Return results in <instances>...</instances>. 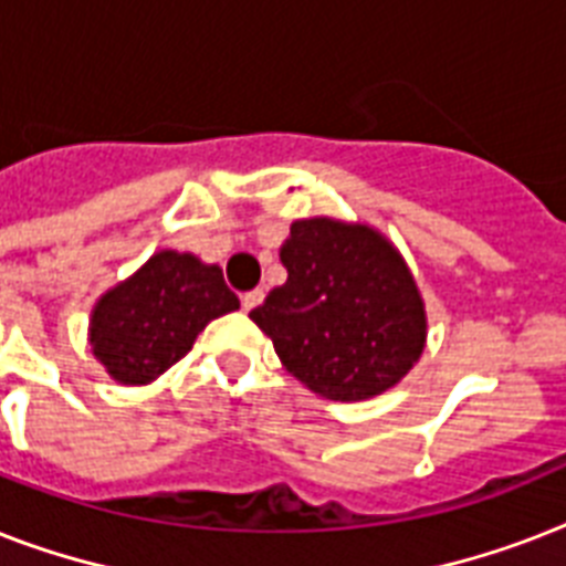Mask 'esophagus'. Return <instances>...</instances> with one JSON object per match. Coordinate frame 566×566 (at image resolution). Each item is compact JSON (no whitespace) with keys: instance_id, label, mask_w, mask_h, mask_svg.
<instances>
[{"instance_id":"34e87169","label":"esophagus","mask_w":566,"mask_h":566,"mask_svg":"<svg viewBox=\"0 0 566 566\" xmlns=\"http://www.w3.org/2000/svg\"><path fill=\"white\" fill-rule=\"evenodd\" d=\"M261 298H264V291H250V293H243V296H241L243 311H252V307H259V305H261Z\"/></svg>"}]
</instances>
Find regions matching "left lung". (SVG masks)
<instances>
[{
  "label": "left lung",
  "instance_id": "8db88e82",
  "mask_svg": "<svg viewBox=\"0 0 566 566\" xmlns=\"http://www.w3.org/2000/svg\"><path fill=\"white\" fill-rule=\"evenodd\" d=\"M279 255L287 282L250 319L311 392L366 401L416 366L427 339L424 302L401 252L378 229L293 220Z\"/></svg>",
  "mask_w": 566,
  "mask_h": 566
}]
</instances>
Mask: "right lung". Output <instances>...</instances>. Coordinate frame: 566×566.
Masks as SVG:
<instances>
[{
	"mask_svg": "<svg viewBox=\"0 0 566 566\" xmlns=\"http://www.w3.org/2000/svg\"><path fill=\"white\" fill-rule=\"evenodd\" d=\"M238 307L218 264L163 250L95 302L92 355L113 380L142 387L182 360L211 319Z\"/></svg>",
	"mask_w": 566,
	"mask_h": 566,
	"instance_id": "1",
	"label": "right lung"
}]
</instances>
